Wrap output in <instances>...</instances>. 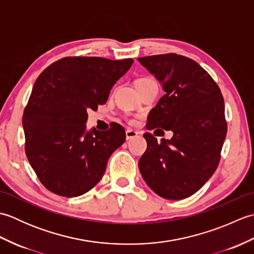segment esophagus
Masks as SVG:
<instances>
[{"instance_id": "34e87169", "label": "esophagus", "mask_w": 254, "mask_h": 254, "mask_svg": "<svg viewBox=\"0 0 254 254\" xmlns=\"http://www.w3.org/2000/svg\"><path fill=\"white\" fill-rule=\"evenodd\" d=\"M138 135V132L135 130H132V128H127L126 131V138L127 139H132Z\"/></svg>"}]
</instances>
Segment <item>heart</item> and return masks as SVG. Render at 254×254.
<instances>
[{
  "label": "heart",
  "mask_w": 254,
  "mask_h": 254,
  "mask_svg": "<svg viewBox=\"0 0 254 254\" xmlns=\"http://www.w3.org/2000/svg\"><path fill=\"white\" fill-rule=\"evenodd\" d=\"M152 78H149V77H142V78H139V79H137V82L136 83H142V82H147V80H150Z\"/></svg>",
  "instance_id": "obj_1"
}]
</instances>
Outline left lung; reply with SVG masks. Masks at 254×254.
<instances>
[{
    "instance_id": "8db88e82",
    "label": "left lung",
    "mask_w": 254,
    "mask_h": 254,
    "mask_svg": "<svg viewBox=\"0 0 254 254\" xmlns=\"http://www.w3.org/2000/svg\"><path fill=\"white\" fill-rule=\"evenodd\" d=\"M165 95L150 111L148 130L172 131L158 143L145 133L146 152L138 168L147 186L167 199H183L201 189L216 170L227 133L220 89L205 69L176 53L138 58Z\"/></svg>"
}]
</instances>
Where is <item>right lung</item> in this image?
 <instances>
[{
  "mask_svg": "<svg viewBox=\"0 0 254 254\" xmlns=\"http://www.w3.org/2000/svg\"><path fill=\"white\" fill-rule=\"evenodd\" d=\"M132 59L64 58L42 72L23 116L25 152L40 182L61 196L91 190L111 154L126 141L124 128L87 130V111L104 105Z\"/></svg>",
  "mask_w": 254,
  "mask_h": 254,
  "instance_id": "add662e5",
  "label": "right lung"
}]
</instances>
